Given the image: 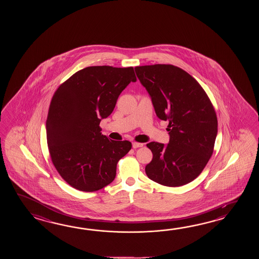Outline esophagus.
<instances>
[{
    "label": "esophagus",
    "mask_w": 259,
    "mask_h": 259,
    "mask_svg": "<svg viewBox=\"0 0 259 259\" xmlns=\"http://www.w3.org/2000/svg\"><path fill=\"white\" fill-rule=\"evenodd\" d=\"M143 143H132V147L134 149L140 148V147H143Z\"/></svg>",
    "instance_id": "1"
}]
</instances>
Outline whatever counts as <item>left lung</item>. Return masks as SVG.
I'll use <instances>...</instances> for the list:
<instances>
[{"mask_svg": "<svg viewBox=\"0 0 259 259\" xmlns=\"http://www.w3.org/2000/svg\"><path fill=\"white\" fill-rule=\"evenodd\" d=\"M135 72L156 116L168 122L169 143H147L153 159L145 166L146 175L168 187L193 182L209 161L218 134V118L207 94L178 66H136Z\"/></svg>", "mask_w": 259, "mask_h": 259, "instance_id": "obj_1", "label": "left lung"}]
</instances>
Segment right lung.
Wrapping results in <instances>:
<instances>
[{
	"label": "right lung",
	"mask_w": 259,
	"mask_h": 259,
	"mask_svg": "<svg viewBox=\"0 0 259 259\" xmlns=\"http://www.w3.org/2000/svg\"><path fill=\"white\" fill-rule=\"evenodd\" d=\"M136 80L132 66H89L56 90L46 120L47 143L56 170L72 187L95 192L115 180L116 164L132 143L109 140L102 134L100 122Z\"/></svg>",
	"instance_id": "right-lung-1"
}]
</instances>
